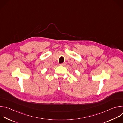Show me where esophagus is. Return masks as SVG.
Segmentation results:
<instances>
[{"label":"esophagus","mask_w":123,"mask_h":123,"mask_svg":"<svg viewBox=\"0 0 123 123\" xmlns=\"http://www.w3.org/2000/svg\"><path fill=\"white\" fill-rule=\"evenodd\" d=\"M66 64V63H62V64H60V66H65Z\"/></svg>","instance_id":"esophagus-1"}]
</instances>
